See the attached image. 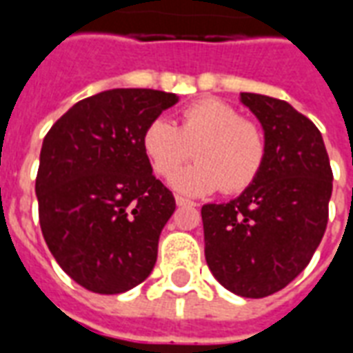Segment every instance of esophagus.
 Here are the masks:
<instances>
[{
    "instance_id": "34e87169",
    "label": "esophagus",
    "mask_w": 353,
    "mask_h": 353,
    "mask_svg": "<svg viewBox=\"0 0 353 353\" xmlns=\"http://www.w3.org/2000/svg\"><path fill=\"white\" fill-rule=\"evenodd\" d=\"M176 204L177 206H196V202H192L189 199H183V196H176Z\"/></svg>"
}]
</instances>
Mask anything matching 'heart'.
Masks as SVG:
<instances>
[{
    "instance_id": "b5f03b06",
    "label": "heart",
    "mask_w": 353,
    "mask_h": 353,
    "mask_svg": "<svg viewBox=\"0 0 353 353\" xmlns=\"http://www.w3.org/2000/svg\"><path fill=\"white\" fill-rule=\"evenodd\" d=\"M141 149L157 176L170 177L191 157L194 162L172 177L183 194L202 196L221 189L240 192L257 179L266 159V138L259 124L242 119L234 105L202 98L179 111L177 126L154 119L141 134Z\"/></svg>"
}]
</instances>
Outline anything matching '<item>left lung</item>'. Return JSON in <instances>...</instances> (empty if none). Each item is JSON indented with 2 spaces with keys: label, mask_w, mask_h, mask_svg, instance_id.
Instances as JSON below:
<instances>
[{
  "label": "left lung",
  "mask_w": 353,
  "mask_h": 353,
  "mask_svg": "<svg viewBox=\"0 0 353 353\" xmlns=\"http://www.w3.org/2000/svg\"><path fill=\"white\" fill-rule=\"evenodd\" d=\"M240 100L263 124L265 166L238 199L202 206L204 253L223 288L263 299L295 280L318 250L333 172L308 117L263 94L242 92Z\"/></svg>",
  "instance_id": "left-lung-1"
}]
</instances>
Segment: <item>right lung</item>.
I'll return each instance as SVG.
<instances>
[{
    "instance_id": "add662e5",
    "label": "right lung",
    "mask_w": 353,
    "mask_h": 353,
    "mask_svg": "<svg viewBox=\"0 0 353 353\" xmlns=\"http://www.w3.org/2000/svg\"><path fill=\"white\" fill-rule=\"evenodd\" d=\"M177 96L113 88L77 101L43 139L35 194L52 257L92 293L117 295L153 270L174 210L141 149L145 126Z\"/></svg>"
}]
</instances>
